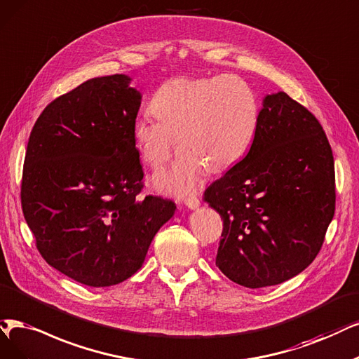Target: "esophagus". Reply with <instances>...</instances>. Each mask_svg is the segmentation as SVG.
I'll use <instances>...</instances> for the list:
<instances>
[{
	"instance_id": "obj_1",
	"label": "esophagus",
	"mask_w": 359,
	"mask_h": 359,
	"mask_svg": "<svg viewBox=\"0 0 359 359\" xmlns=\"http://www.w3.org/2000/svg\"><path fill=\"white\" fill-rule=\"evenodd\" d=\"M183 203H184V205H187V207L191 208V210H196L198 207L201 205L200 200H198L196 196H189V198H187V200H184Z\"/></svg>"
}]
</instances>
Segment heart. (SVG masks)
<instances>
[{"instance_id": "obj_1", "label": "heart", "mask_w": 359, "mask_h": 359, "mask_svg": "<svg viewBox=\"0 0 359 359\" xmlns=\"http://www.w3.org/2000/svg\"><path fill=\"white\" fill-rule=\"evenodd\" d=\"M149 109L156 118L139 116L133 140L142 161L155 170L168 161L177 144L175 163L152 179L155 189L175 196L194 194L207 170L222 172L243 159L260 116L255 90L231 74L167 79L154 93Z\"/></svg>"}]
</instances>
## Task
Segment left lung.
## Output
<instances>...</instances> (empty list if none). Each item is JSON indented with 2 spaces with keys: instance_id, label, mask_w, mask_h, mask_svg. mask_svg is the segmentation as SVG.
Segmentation results:
<instances>
[{
  "instance_id": "1",
  "label": "left lung",
  "mask_w": 359,
  "mask_h": 359,
  "mask_svg": "<svg viewBox=\"0 0 359 359\" xmlns=\"http://www.w3.org/2000/svg\"><path fill=\"white\" fill-rule=\"evenodd\" d=\"M204 200L223 219L216 264L231 281L262 288L306 269L336 210L334 158L320 121L287 93L268 95L248 154Z\"/></svg>"
}]
</instances>
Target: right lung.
Wrapping results in <instances>:
<instances>
[{"label": "right lung", "mask_w": 359, "mask_h": 359, "mask_svg": "<svg viewBox=\"0 0 359 359\" xmlns=\"http://www.w3.org/2000/svg\"><path fill=\"white\" fill-rule=\"evenodd\" d=\"M123 74L53 100L26 148L22 210L44 260L88 287L126 281L176 204L144 196L133 140L142 95Z\"/></svg>", "instance_id": "1"}]
</instances>
